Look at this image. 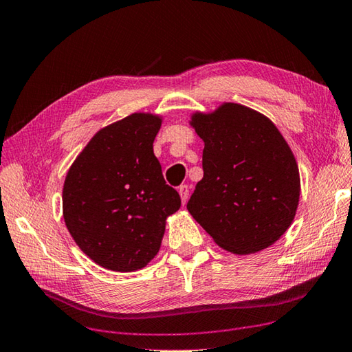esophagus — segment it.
I'll return each mask as SVG.
<instances>
[{"label": "esophagus", "instance_id": "obj_1", "mask_svg": "<svg viewBox=\"0 0 352 352\" xmlns=\"http://www.w3.org/2000/svg\"><path fill=\"white\" fill-rule=\"evenodd\" d=\"M179 195H181L182 204H187L188 196H190V187H188V185H181V187H179Z\"/></svg>", "mask_w": 352, "mask_h": 352}]
</instances>
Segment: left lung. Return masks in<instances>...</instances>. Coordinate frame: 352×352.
Returning <instances> with one entry per match:
<instances>
[{"label": "left lung", "mask_w": 352, "mask_h": 352, "mask_svg": "<svg viewBox=\"0 0 352 352\" xmlns=\"http://www.w3.org/2000/svg\"><path fill=\"white\" fill-rule=\"evenodd\" d=\"M204 141V177L187 204L219 247L234 254L268 248L293 223L300 197L299 165L270 118L223 102L191 115Z\"/></svg>", "instance_id": "obj_1"}]
</instances>
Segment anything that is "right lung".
Listing matches in <instances>:
<instances>
[{"mask_svg":"<svg viewBox=\"0 0 352 352\" xmlns=\"http://www.w3.org/2000/svg\"><path fill=\"white\" fill-rule=\"evenodd\" d=\"M162 116L131 113L90 139L70 165L63 216L73 241L99 267L144 268L161 248L165 221L181 197L153 153Z\"/></svg>","mask_w":352,"mask_h":352,"instance_id":"obj_1","label":"right lung"}]
</instances>
